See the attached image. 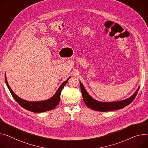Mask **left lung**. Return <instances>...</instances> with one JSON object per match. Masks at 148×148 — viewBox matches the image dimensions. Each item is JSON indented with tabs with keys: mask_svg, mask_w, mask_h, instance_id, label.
<instances>
[{
	"mask_svg": "<svg viewBox=\"0 0 148 148\" xmlns=\"http://www.w3.org/2000/svg\"><path fill=\"white\" fill-rule=\"evenodd\" d=\"M80 83L83 101L85 104L88 108H91L92 110L101 112L112 111L114 110H120L121 109V108H124L125 106L129 105L133 101L134 98L136 96L137 92H138L139 90V87H138L136 92L131 97L128 98L127 99L113 102H102L97 101L93 99V98L88 94L82 83L81 82H80Z\"/></svg>",
	"mask_w": 148,
	"mask_h": 148,
	"instance_id": "left-lung-1",
	"label": "left lung"
}]
</instances>
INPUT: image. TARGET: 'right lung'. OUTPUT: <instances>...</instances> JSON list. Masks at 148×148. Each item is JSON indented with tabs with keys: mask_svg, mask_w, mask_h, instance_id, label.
<instances>
[{
	"mask_svg": "<svg viewBox=\"0 0 148 148\" xmlns=\"http://www.w3.org/2000/svg\"><path fill=\"white\" fill-rule=\"evenodd\" d=\"M70 77H69L68 79L64 82L61 86L59 87L58 90L55 93V94L50 99H49L46 101H39V102H29L27 101H25L19 97H18L11 89V88L8 84L7 82V79L6 77V74L5 75V79L6 84L9 88V90L11 92L14 99L18 102V103L24 108V109L27 110L29 111H32L33 112L39 113V112H43L48 111H51L58 105L60 101V95L62 92V88L67 83L68 80L70 79Z\"/></svg>",
	"mask_w": 148,
	"mask_h": 148,
	"instance_id": "1",
	"label": "right lung"
}]
</instances>
